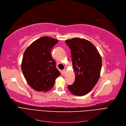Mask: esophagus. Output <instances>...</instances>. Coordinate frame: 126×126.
Instances as JSON below:
<instances>
[{
    "mask_svg": "<svg viewBox=\"0 0 126 126\" xmlns=\"http://www.w3.org/2000/svg\"><path fill=\"white\" fill-rule=\"evenodd\" d=\"M65 72H66V69H64L63 70V71H62V72H63V74H64Z\"/></svg>",
    "mask_w": 126,
    "mask_h": 126,
    "instance_id": "esophagus-1",
    "label": "esophagus"
}]
</instances>
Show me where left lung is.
Listing matches in <instances>:
<instances>
[{"mask_svg":"<svg viewBox=\"0 0 126 126\" xmlns=\"http://www.w3.org/2000/svg\"><path fill=\"white\" fill-rule=\"evenodd\" d=\"M71 49L72 64L75 74L73 84L68 89L76 95L89 93L97 84L102 68V58L93 44L86 40L78 38L65 41Z\"/></svg>","mask_w":126,"mask_h":126,"instance_id":"1","label":"left lung"}]
</instances>
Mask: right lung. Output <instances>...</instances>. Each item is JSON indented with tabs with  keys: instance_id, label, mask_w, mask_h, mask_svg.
<instances>
[{
	"instance_id": "add662e5",
	"label": "right lung",
	"mask_w": 126,
	"mask_h": 126,
	"mask_svg": "<svg viewBox=\"0 0 126 126\" xmlns=\"http://www.w3.org/2000/svg\"><path fill=\"white\" fill-rule=\"evenodd\" d=\"M57 42L50 37L43 36L33 42L24 52L22 71L28 84L36 91L50 90L61 75L51 54Z\"/></svg>"
}]
</instances>
